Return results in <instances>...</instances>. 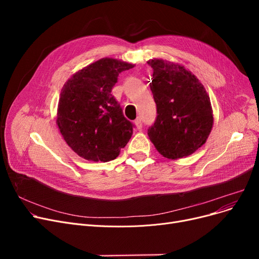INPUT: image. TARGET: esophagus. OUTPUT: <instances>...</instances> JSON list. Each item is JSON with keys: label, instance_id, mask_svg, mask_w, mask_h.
<instances>
[{"label": "esophagus", "instance_id": "1", "mask_svg": "<svg viewBox=\"0 0 259 259\" xmlns=\"http://www.w3.org/2000/svg\"><path fill=\"white\" fill-rule=\"evenodd\" d=\"M134 124H135V126H137L138 129H142L143 122H142V119H141V118H137V119H135V120H134Z\"/></svg>", "mask_w": 259, "mask_h": 259}]
</instances>
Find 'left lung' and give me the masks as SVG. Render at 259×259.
<instances>
[{
	"instance_id": "obj_1",
	"label": "left lung",
	"mask_w": 259,
	"mask_h": 259,
	"mask_svg": "<svg viewBox=\"0 0 259 259\" xmlns=\"http://www.w3.org/2000/svg\"><path fill=\"white\" fill-rule=\"evenodd\" d=\"M150 89L156 104L154 124L149 139L169 159L194 153L206 143L213 126L209 94L198 78L184 66L154 59Z\"/></svg>"
}]
</instances>
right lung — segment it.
<instances>
[{"instance_id": "right-lung-1", "label": "right lung", "mask_w": 259, "mask_h": 259, "mask_svg": "<svg viewBox=\"0 0 259 259\" xmlns=\"http://www.w3.org/2000/svg\"><path fill=\"white\" fill-rule=\"evenodd\" d=\"M132 64L105 58L74 73L62 88L57 124L72 150L87 160L115 159L133 133L111 94L120 72Z\"/></svg>"}]
</instances>
